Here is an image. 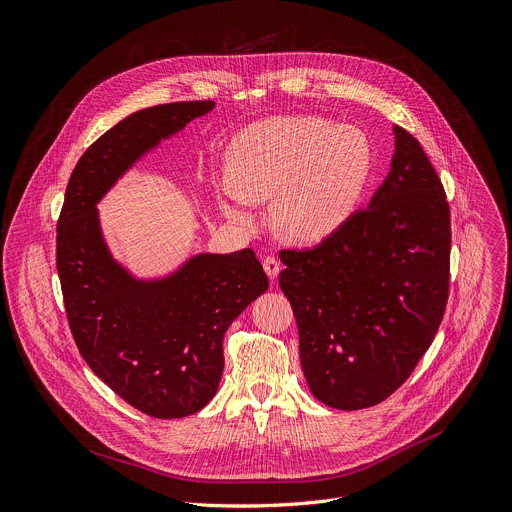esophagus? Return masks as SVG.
I'll return each mask as SVG.
<instances>
[{"label":"esophagus","instance_id":"34e87169","mask_svg":"<svg viewBox=\"0 0 512 512\" xmlns=\"http://www.w3.org/2000/svg\"><path fill=\"white\" fill-rule=\"evenodd\" d=\"M262 266H264V270H266V274H268L270 280H274V278L280 274V262H278L274 256H266L264 262H262Z\"/></svg>","mask_w":512,"mask_h":512}]
</instances>
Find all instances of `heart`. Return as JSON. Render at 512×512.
Returning <instances> with one entry per match:
<instances>
[{
    "label": "heart",
    "instance_id": "1",
    "mask_svg": "<svg viewBox=\"0 0 512 512\" xmlns=\"http://www.w3.org/2000/svg\"><path fill=\"white\" fill-rule=\"evenodd\" d=\"M369 173L371 147L359 129L317 117H276L236 139L220 210L232 224L254 228V203L274 199L278 234L319 244L353 216Z\"/></svg>",
    "mask_w": 512,
    "mask_h": 512
}]
</instances>
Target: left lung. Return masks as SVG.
<instances>
[{
  "label": "left lung",
  "instance_id": "8db88e82",
  "mask_svg": "<svg viewBox=\"0 0 512 512\" xmlns=\"http://www.w3.org/2000/svg\"><path fill=\"white\" fill-rule=\"evenodd\" d=\"M369 206L315 248L282 250L280 288L311 393L335 410L389 397L432 345L450 282V208L420 143L393 127Z\"/></svg>",
  "mask_w": 512,
  "mask_h": 512
}]
</instances>
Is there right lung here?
I'll return each instance as SVG.
<instances>
[{
    "instance_id": "obj_1",
    "label": "right lung",
    "mask_w": 512,
    "mask_h": 512,
    "mask_svg": "<svg viewBox=\"0 0 512 512\" xmlns=\"http://www.w3.org/2000/svg\"><path fill=\"white\" fill-rule=\"evenodd\" d=\"M214 100L171 102L123 119L76 163L56 238L68 325L88 367L139 412L173 420L218 393L224 333L266 292L256 254L199 252L161 276H137L102 234L98 203L161 141L212 113Z\"/></svg>"
}]
</instances>
